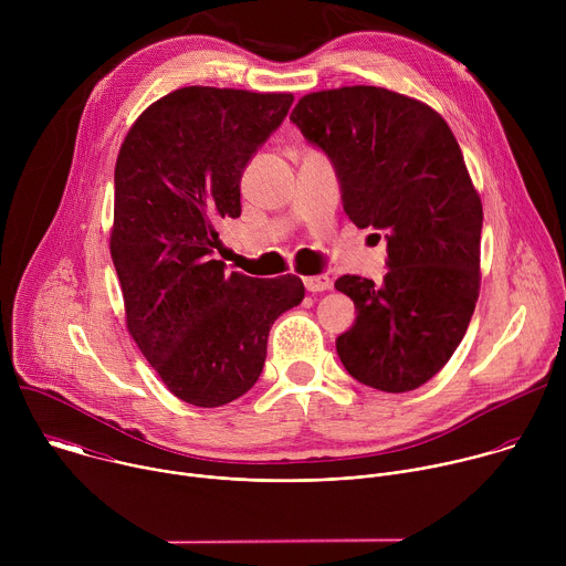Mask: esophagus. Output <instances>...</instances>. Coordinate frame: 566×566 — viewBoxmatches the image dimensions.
I'll return each instance as SVG.
<instances>
[{
    "label": "esophagus",
    "instance_id": "34e87169",
    "mask_svg": "<svg viewBox=\"0 0 566 566\" xmlns=\"http://www.w3.org/2000/svg\"><path fill=\"white\" fill-rule=\"evenodd\" d=\"M304 286L311 293H322V291L332 289V280H329V275H308V277H304Z\"/></svg>",
    "mask_w": 566,
    "mask_h": 566
}]
</instances>
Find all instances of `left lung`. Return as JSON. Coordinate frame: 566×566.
I'll return each mask as SVG.
<instances>
[{"instance_id":"left-lung-1","label":"left lung","mask_w":566,"mask_h":566,"mask_svg":"<svg viewBox=\"0 0 566 566\" xmlns=\"http://www.w3.org/2000/svg\"><path fill=\"white\" fill-rule=\"evenodd\" d=\"M291 123L332 160L347 217L387 239L382 284L336 280L356 306L336 352L367 387L417 389L459 347L479 295L483 212L459 143L434 109L380 87L308 94Z\"/></svg>"}]
</instances>
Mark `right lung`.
<instances>
[{"label":"right lung","instance_id":"right-lung-1","mask_svg":"<svg viewBox=\"0 0 566 566\" xmlns=\"http://www.w3.org/2000/svg\"><path fill=\"white\" fill-rule=\"evenodd\" d=\"M291 105V94L177 90L140 114L118 151L109 249L127 329L168 389L197 408L226 406L258 382L273 322L304 297L295 275H226L214 260V223L241 214V177Z\"/></svg>","mask_w":566,"mask_h":566}]
</instances>
